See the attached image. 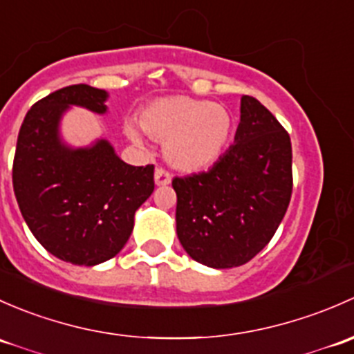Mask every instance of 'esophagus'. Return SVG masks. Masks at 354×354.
Instances as JSON below:
<instances>
[{
    "label": "esophagus",
    "mask_w": 354,
    "mask_h": 354,
    "mask_svg": "<svg viewBox=\"0 0 354 354\" xmlns=\"http://www.w3.org/2000/svg\"><path fill=\"white\" fill-rule=\"evenodd\" d=\"M170 180H172V177H170V174L167 172L165 169H156L155 170V184L158 185V187L169 185Z\"/></svg>",
    "instance_id": "34e87169"
}]
</instances>
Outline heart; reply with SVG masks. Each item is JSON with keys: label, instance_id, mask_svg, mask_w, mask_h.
<instances>
[{"label": "heart", "instance_id": "1", "mask_svg": "<svg viewBox=\"0 0 354 354\" xmlns=\"http://www.w3.org/2000/svg\"><path fill=\"white\" fill-rule=\"evenodd\" d=\"M140 126L153 140L165 143V158L184 172H199L223 156L233 136V118L227 107L201 98L174 95L156 98L140 112ZM124 133L141 143L136 124Z\"/></svg>", "mask_w": 354, "mask_h": 354}]
</instances>
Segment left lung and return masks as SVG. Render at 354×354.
<instances>
[{
    "label": "left lung",
    "mask_w": 354,
    "mask_h": 354,
    "mask_svg": "<svg viewBox=\"0 0 354 354\" xmlns=\"http://www.w3.org/2000/svg\"><path fill=\"white\" fill-rule=\"evenodd\" d=\"M177 236L213 269L249 262L269 243L291 198V141L278 119L243 95L235 141L207 172L176 177Z\"/></svg>",
    "instance_id": "obj_1"
}]
</instances>
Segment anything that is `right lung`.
Here are the masks:
<instances>
[{"mask_svg": "<svg viewBox=\"0 0 354 354\" xmlns=\"http://www.w3.org/2000/svg\"><path fill=\"white\" fill-rule=\"evenodd\" d=\"M109 93L71 85L32 105L13 160V189L25 223L53 256L97 266L118 256L129 240L134 213L155 189L153 165L122 162L105 138L71 147L61 121L71 107L107 114Z\"/></svg>", "mask_w": 354, "mask_h": 354, "instance_id": "add662e5", "label": "right lung"}]
</instances>
